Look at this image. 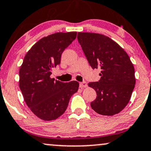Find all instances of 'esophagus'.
<instances>
[{"label": "esophagus", "mask_w": 151, "mask_h": 151, "mask_svg": "<svg viewBox=\"0 0 151 151\" xmlns=\"http://www.w3.org/2000/svg\"><path fill=\"white\" fill-rule=\"evenodd\" d=\"M79 86H80V87L81 88H86L87 86V83L86 81L81 82V83H79Z\"/></svg>", "instance_id": "obj_1"}]
</instances>
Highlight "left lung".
Returning a JSON list of instances; mask_svg holds the SVG:
<instances>
[{
    "label": "left lung",
    "mask_w": 151,
    "mask_h": 151,
    "mask_svg": "<svg viewBox=\"0 0 151 151\" xmlns=\"http://www.w3.org/2000/svg\"><path fill=\"white\" fill-rule=\"evenodd\" d=\"M77 39L91 68L101 69L100 81L88 83L98 95L91 108L103 116L118 114L128 104L136 82L130 58L106 35L78 33Z\"/></svg>",
    "instance_id": "8db88e82"
}]
</instances>
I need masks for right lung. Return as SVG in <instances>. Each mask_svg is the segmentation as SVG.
Returning <instances> with one entry per match:
<instances>
[{"label":"right lung","mask_w":151,"mask_h":151,"mask_svg":"<svg viewBox=\"0 0 151 151\" xmlns=\"http://www.w3.org/2000/svg\"><path fill=\"white\" fill-rule=\"evenodd\" d=\"M77 32L56 33L37 42L28 51L19 70V88L32 112L44 121H52L65 111L70 98L79 89L76 81L63 83L51 79L52 68L60 63L63 51Z\"/></svg>","instance_id":"obj_1"}]
</instances>
